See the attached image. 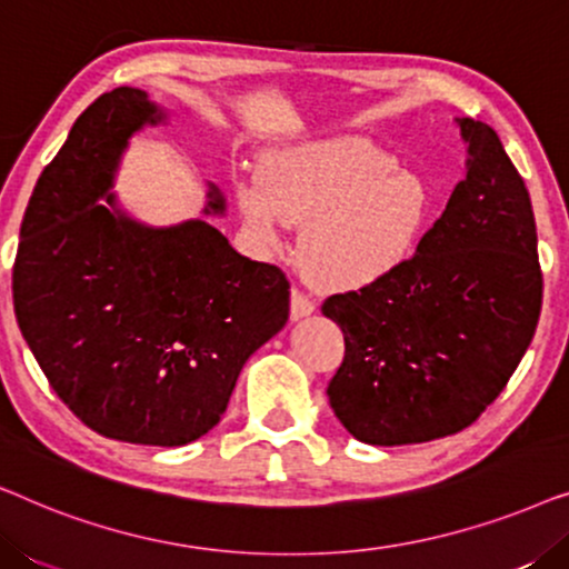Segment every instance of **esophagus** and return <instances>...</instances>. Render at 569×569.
Segmentation results:
<instances>
[{"mask_svg":"<svg viewBox=\"0 0 569 569\" xmlns=\"http://www.w3.org/2000/svg\"><path fill=\"white\" fill-rule=\"evenodd\" d=\"M316 310V302L308 298V295H302L300 290H292L290 292V316L292 321H300V318H308L310 313Z\"/></svg>","mask_w":569,"mask_h":569,"instance_id":"34e87169","label":"esophagus"}]
</instances>
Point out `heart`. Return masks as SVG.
Here are the masks:
<instances>
[{
  "mask_svg": "<svg viewBox=\"0 0 569 569\" xmlns=\"http://www.w3.org/2000/svg\"><path fill=\"white\" fill-rule=\"evenodd\" d=\"M238 212L261 251H279L300 224L298 263L321 290L391 277L415 256L432 191L415 170L360 137L282 144L232 183Z\"/></svg>",
  "mask_w": 569,
  "mask_h": 569,
  "instance_id": "1",
  "label": "heart"
}]
</instances>
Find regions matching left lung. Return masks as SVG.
Instances as JSON below:
<instances>
[{"instance_id":"left-lung-1","label":"left lung","mask_w":569,"mask_h":569,"mask_svg":"<svg viewBox=\"0 0 569 569\" xmlns=\"http://www.w3.org/2000/svg\"><path fill=\"white\" fill-rule=\"evenodd\" d=\"M466 178L417 253L380 282L331 295L345 333L329 403L352 438L411 446L477 422L508 386L541 313L536 220L523 178L487 123L456 119Z\"/></svg>"}]
</instances>
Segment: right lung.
<instances>
[{"mask_svg":"<svg viewBox=\"0 0 569 569\" xmlns=\"http://www.w3.org/2000/svg\"><path fill=\"white\" fill-rule=\"evenodd\" d=\"M160 121L137 88L84 108L28 201L12 298L30 352L90 430L176 448L220 422L248 357L287 323L290 282L204 220L152 228L123 212L121 154ZM204 214H224L212 183Z\"/></svg>","mask_w":569,"mask_h":569,"instance_id":"1","label":"right lung"}]
</instances>
